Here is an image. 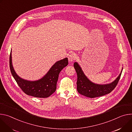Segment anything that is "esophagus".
I'll list each match as a JSON object with an SVG mask.
<instances>
[{"label":"esophagus","mask_w":132,"mask_h":132,"mask_svg":"<svg viewBox=\"0 0 132 132\" xmlns=\"http://www.w3.org/2000/svg\"><path fill=\"white\" fill-rule=\"evenodd\" d=\"M76 55L75 53H71L68 56V60L70 62H72L76 59Z\"/></svg>","instance_id":"34e87169"}]
</instances>
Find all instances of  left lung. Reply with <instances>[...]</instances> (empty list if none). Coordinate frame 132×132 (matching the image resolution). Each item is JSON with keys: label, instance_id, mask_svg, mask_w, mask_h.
I'll use <instances>...</instances> for the list:
<instances>
[{"label": "left lung", "instance_id": "obj_1", "mask_svg": "<svg viewBox=\"0 0 132 132\" xmlns=\"http://www.w3.org/2000/svg\"><path fill=\"white\" fill-rule=\"evenodd\" d=\"M74 67L78 76L77 82L78 92L84 96L91 98L101 96L111 93L118 84L122 72V71L119 76L112 83L99 85L91 82L86 78L78 63H74Z\"/></svg>", "mask_w": 132, "mask_h": 132}]
</instances>
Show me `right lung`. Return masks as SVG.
I'll return each mask as SVG.
<instances>
[{
    "label": "right lung",
    "mask_w": 132,
    "mask_h": 132,
    "mask_svg": "<svg viewBox=\"0 0 132 132\" xmlns=\"http://www.w3.org/2000/svg\"><path fill=\"white\" fill-rule=\"evenodd\" d=\"M68 64V60L66 57L56 62L42 79L36 81H28L20 78L14 72L11 62V51L9 56L10 71L17 83L24 93L36 97H48L55 91L59 75Z\"/></svg>",
    "instance_id": "1"
}]
</instances>
